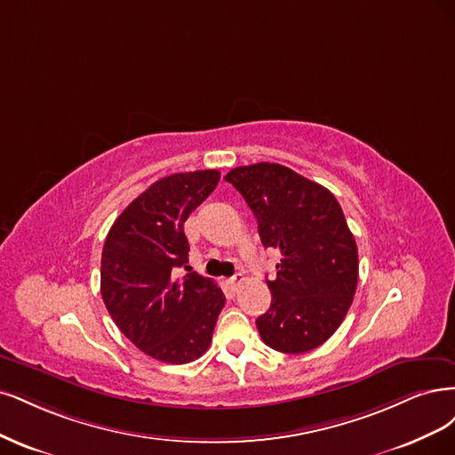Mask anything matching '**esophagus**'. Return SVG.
Masks as SVG:
<instances>
[{"mask_svg":"<svg viewBox=\"0 0 455 455\" xmlns=\"http://www.w3.org/2000/svg\"><path fill=\"white\" fill-rule=\"evenodd\" d=\"M227 283L230 285V289H234V291H236V289H238V287H240V285L243 283V275H242V274H236V275H232V277H230V280L227 282Z\"/></svg>","mask_w":455,"mask_h":455,"instance_id":"obj_1","label":"esophagus"}]
</instances>
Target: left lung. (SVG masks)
<instances>
[{
	"instance_id": "obj_1",
	"label": "left lung",
	"mask_w": 455,
	"mask_h": 455,
	"mask_svg": "<svg viewBox=\"0 0 455 455\" xmlns=\"http://www.w3.org/2000/svg\"><path fill=\"white\" fill-rule=\"evenodd\" d=\"M257 217L265 247L280 249L272 304L257 319L262 342L282 354H304L329 340L344 321L359 277L357 243L339 200L287 166L259 163L230 170Z\"/></svg>"
}]
</instances>
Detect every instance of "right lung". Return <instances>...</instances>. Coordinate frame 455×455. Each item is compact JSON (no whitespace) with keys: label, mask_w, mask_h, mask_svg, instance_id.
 <instances>
[{"label":"right lung","mask_w":455,"mask_h":455,"mask_svg":"<svg viewBox=\"0 0 455 455\" xmlns=\"http://www.w3.org/2000/svg\"><path fill=\"white\" fill-rule=\"evenodd\" d=\"M219 178L217 170H198L158 180L116 217L101 251L100 291L109 315L132 344L163 363L206 354L225 306L210 277L188 270L175 277L188 262L183 225Z\"/></svg>","instance_id":"1"}]
</instances>
